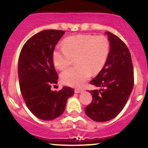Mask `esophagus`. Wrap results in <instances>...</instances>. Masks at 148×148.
Listing matches in <instances>:
<instances>
[{
	"instance_id": "esophagus-1",
	"label": "esophagus",
	"mask_w": 148,
	"mask_h": 148,
	"mask_svg": "<svg viewBox=\"0 0 148 148\" xmlns=\"http://www.w3.org/2000/svg\"><path fill=\"white\" fill-rule=\"evenodd\" d=\"M82 91H83V90H81V89H75V93H80L82 92Z\"/></svg>"
}]
</instances>
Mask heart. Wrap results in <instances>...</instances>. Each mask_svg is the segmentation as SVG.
Masks as SVG:
<instances>
[{
    "label": "heart",
    "instance_id": "heart-1",
    "mask_svg": "<svg viewBox=\"0 0 148 148\" xmlns=\"http://www.w3.org/2000/svg\"><path fill=\"white\" fill-rule=\"evenodd\" d=\"M63 47H57L52 53L55 67L63 70L75 57L76 66L63 71L61 81L71 87H80L92 74L100 72L105 66L109 53L110 41L105 35L80 34L66 38Z\"/></svg>",
    "mask_w": 148,
    "mask_h": 148
}]
</instances>
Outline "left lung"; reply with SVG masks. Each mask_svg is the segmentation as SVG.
Listing matches in <instances>:
<instances>
[{"instance_id": "left-lung-1", "label": "left lung", "mask_w": 148, "mask_h": 148, "mask_svg": "<svg viewBox=\"0 0 148 148\" xmlns=\"http://www.w3.org/2000/svg\"><path fill=\"white\" fill-rule=\"evenodd\" d=\"M110 41V53L105 66L90 84L101 87L90 91L92 102L85 109L86 115L97 122L115 118L124 108L134 85L131 56L119 36L106 32Z\"/></svg>"}]
</instances>
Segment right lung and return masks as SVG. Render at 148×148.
<instances>
[{
    "mask_svg": "<svg viewBox=\"0 0 148 148\" xmlns=\"http://www.w3.org/2000/svg\"><path fill=\"white\" fill-rule=\"evenodd\" d=\"M63 30L47 29L30 37L24 44L18 60L20 88L29 111L44 121L60 116L66 102L74 94L70 87L58 92L51 90L58 79L52 60V53Z\"/></svg>",
    "mask_w": 148,
    "mask_h": 148,
    "instance_id": "obj_1",
    "label": "right lung"
}]
</instances>
